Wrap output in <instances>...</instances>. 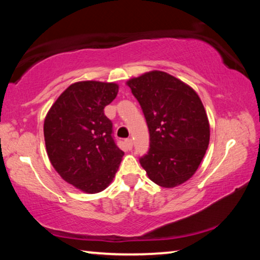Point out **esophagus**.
Returning a JSON list of instances; mask_svg holds the SVG:
<instances>
[{
  "instance_id": "34e87169",
  "label": "esophagus",
  "mask_w": 260,
  "mask_h": 260,
  "mask_svg": "<svg viewBox=\"0 0 260 260\" xmlns=\"http://www.w3.org/2000/svg\"><path fill=\"white\" fill-rule=\"evenodd\" d=\"M125 143H126V146L128 147V149H132V148H133V141H132V139H131V138L126 139V140H125Z\"/></svg>"
}]
</instances>
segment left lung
Masks as SVG:
<instances>
[{
	"label": "left lung",
	"instance_id": "left-lung-1",
	"mask_svg": "<svg viewBox=\"0 0 260 260\" xmlns=\"http://www.w3.org/2000/svg\"><path fill=\"white\" fill-rule=\"evenodd\" d=\"M146 118L150 144L140 164L165 188L186 182L210 141L205 109L195 90L169 73L152 71L127 82Z\"/></svg>",
	"mask_w": 260,
	"mask_h": 260
}]
</instances>
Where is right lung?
<instances>
[{"label":"right lung","mask_w":260,"mask_h":260,"mask_svg":"<svg viewBox=\"0 0 260 260\" xmlns=\"http://www.w3.org/2000/svg\"><path fill=\"white\" fill-rule=\"evenodd\" d=\"M117 94L116 83L76 82L61 93L45 119L51 165L65 181L88 193L109 186L124 156L112 121L104 114Z\"/></svg>","instance_id":"obj_1"}]
</instances>
